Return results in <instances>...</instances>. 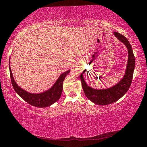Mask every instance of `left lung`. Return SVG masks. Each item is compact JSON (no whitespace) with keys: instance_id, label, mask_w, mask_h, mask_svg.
I'll list each match as a JSON object with an SVG mask.
<instances>
[{"instance_id":"8db88e82","label":"left lung","mask_w":147,"mask_h":147,"mask_svg":"<svg viewBox=\"0 0 147 147\" xmlns=\"http://www.w3.org/2000/svg\"><path fill=\"white\" fill-rule=\"evenodd\" d=\"M115 36L126 45L128 49V59L124 76L121 81L111 87L104 89H95L88 86L81 74V81L84 92L88 100L96 104L106 105L115 102L122 98L128 90L131 85L135 68V57L130 44L127 38L121 34L115 32Z\"/></svg>"}]
</instances>
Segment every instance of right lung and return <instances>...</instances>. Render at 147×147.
I'll return each mask as SVG.
<instances>
[{"label":"right lung","mask_w":147,"mask_h":147,"mask_svg":"<svg viewBox=\"0 0 147 147\" xmlns=\"http://www.w3.org/2000/svg\"><path fill=\"white\" fill-rule=\"evenodd\" d=\"M9 74H10V78L11 84H12L13 88L16 93L20 96V97L31 105L36 107H49L54 103L57 102L61 98V94L62 92V84L66 76L69 73L70 70H68L66 72L62 74L59 78H58L56 82L49 89L45 91L44 92L39 94H34L26 92V90L21 88L14 80L12 75V72L11 70L10 65L9 64Z\"/></svg>","instance_id":"obj_1"}]
</instances>
